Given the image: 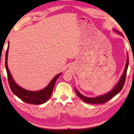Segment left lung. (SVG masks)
I'll use <instances>...</instances> for the list:
<instances>
[{
	"label": "left lung",
	"instance_id": "left-lung-1",
	"mask_svg": "<svg viewBox=\"0 0 134 134\" xmlns=\"http://www.w3.org/2000/svg\"><path fill=\"white\" fill-rule=\"evenodd\" d=\"M115 31L117 32L118 34H121V33L119 32L116 30H114ZM128 64H129V57H128V55H127V60H126V66L124 70V72L123 74H122V77H121V79H120L118 83L117 84L116 86L113 88V89L111 90L110 92L108 93L107 94H106L105 95H103V96H100L99 97H93V98H92V97H86L83 95L81 94L80 93H79L77 90L75 89V91L76 92L77 94L78 95V96L80 97V99L83 100L84 102H87L88 103H92V104H100V103H105L106 102H108V100H109L110 99H111L112 97H114L115 95H116L118 93L121 92V90L123 88L125 82V79H126V72H127V69H128Z\"/></svg>",
	"mask_w": 134,
	"mask_h": 134
}]
</instances>
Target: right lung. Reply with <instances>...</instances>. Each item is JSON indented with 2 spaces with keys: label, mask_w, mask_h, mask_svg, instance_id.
Instances as JSON below:
<instances>
[{
  "label": "right lung",
  "mask_w": 134,
  "mask_h": 134,
  "mask_svg": "<svg viewBox=\"0 0 134 134\" xmlns=\"http://www.w3.org/2000/svg\"><path fill=\"white\" fill-rule=\"evenodd\" d=\"M8 51L9 44L7 50H6V52L5 67L6 72H7L8 83L12 92L16 96L19 97L20 99H21L22 101L27 103L33 104V105H38V104H42L46 102L51 96L54 87L55 86L56 80H57L58 77L61 75L62 73L58 74V75L54 77V79L51 81V82L49 83V85L46 87L41 90H40V91L33 92L24 89L16 84L14 80H13L12 76H11L9 70L8 69L7 64Z\"/></svg>",
  "instance_id": "obj_1"
}]
</instances>
